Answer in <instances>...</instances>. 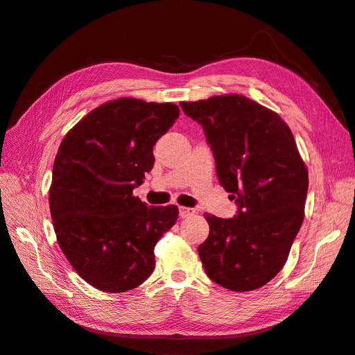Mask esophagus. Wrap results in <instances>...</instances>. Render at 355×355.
I'll return each mask as SVG.
<instances>
[{
    "instance_id": "esophagus-1",
    "label": "esophagus",
    "mask_w": 355,
    "mask_h": 355,
    "mask_svg": "<svg viewBox=\"0 0 355 355\" xmlns=\"http://www.w3.org/2000/svg\"><path fill=\"white\" fill-rule=\"evenodd\" d=\"M196 213V210L194 209H189V207H184V206H180L179 207V214H180V218H188V216H192V214Z\"/></svg>"
}]
</instances>
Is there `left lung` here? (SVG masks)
I'll return each mask as SVG.
<instances>
[{
    "label": "left lung",
    "mask_w": 355,
    "mask_h": 355,
    "mask_svg": "<svg viewBox=\"0 0 355 355\" xmlns=\"http://www.w3.org/2000/svg\"><path fill=\"white\" fill-rule=\"evenodd\" d=\"M200 123L220 185L239 204L235 218L204 213L210 232L198 245L204 271L234 292L259 288L283 270L305 216L308 170L288 125L241 94L180 102Z\"/></svg>",
    "instance_id": "1"
}]
</instances>
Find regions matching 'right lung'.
<instances>
[{
    "label": "right lung",
    "mask_w": 355,
    "mask_h": 355,
    "mask_svg": "<svg viewBox=\"0 0 355 355\" xmlns=\"http://www.w3.org/2000/svg\"><path fill=\"white\" fill-rule=\"evenodd\" d=\"M178 116L175 103L120 98L81 118L59 146L49 192L56 239L77 274L102 292L142 284L155 268V244L176 223V206H146L133 188Z\"/></svg>",
    "instance_id": "1"
}]
</instances>
